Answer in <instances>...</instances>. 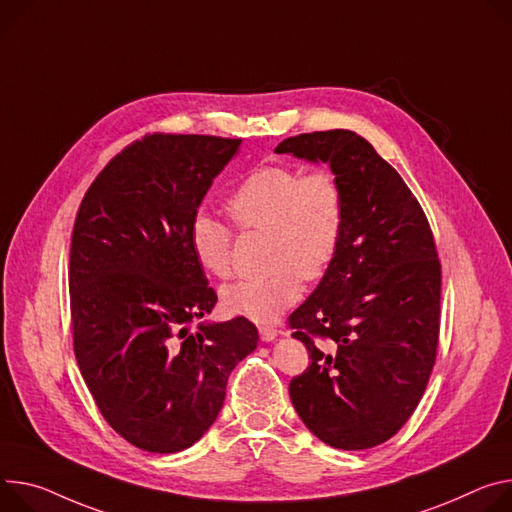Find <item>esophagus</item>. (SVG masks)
Returning a JSON list of instances; mask_svg holds the SVG:
<instances>
[{
    "instance_id": "obj_1",
    "label": "esophagus",
    "mask_w": 512,
    "mask_h": 512,
    "mask_svg": "<svg viewBox=\"0 0 512 512\" xmlns=\"http://www.w3.org/2000/svg\"><path fill=\"white\" fill-rule=\"evenodd\" d=\"M277 335H280V331H277L275 327H259V337H261V341H265V343L273 341Z\"/></svg>"
}]
</instances>
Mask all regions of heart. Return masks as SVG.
I'll return each instance as SVG.
<instances>
[{
	"label": "heart",
	"instance_id": "1",
	"mask_svg": "<svg viewBox=\"0 0 512 512\" xmlns=\"http://www.w3.org/2000/svg\"><path fill=\"white\" fill-rule=\"evenodd\" d=\"M228 212L243 230L269 235L267 267L261 280L222 290L228 312L271 322L298 302L302 280L314 282L333 265L345 228V192L331 171L273 163L251 169L228 196ZM190 245L200 265L226 280L232 273V230L206 210L190 220Z\"/></svg>",
	"mask_w": 512,
	"mask_h": 512
}]
</instances>
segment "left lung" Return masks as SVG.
<instances>
[{"label":"left lung","instance_id":"1","mask_svg":"<svg viewBox=\"0 0 512 512\" xmlns=\"http://www.w3.org/2000/svg\"><path fill=\"white\" fill-rule=\"evenodd\" d=\"M277 155L327 163L345 192L339 253L288 322L310 365L290 382L304 425L359 451L394 437L437 357L441 263L429 220L398 171L351 130L286 138Z\"/></svg>","mask_w":512,"mask_h":512}]
</instances>
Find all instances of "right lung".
I'll return each instance as SVG.
<instances>
[{
    "label": "right lung",
    "instance_id": "obj_1",
    "mask_svg": "<svg viewBox=\"0 0 512 512\" xmlns=\"http://www.w3.org/2000/svg\"><path fill=\"white\" fill-rule=\"evenodd\" d=\"M239 147L241 138L147 134L100 171L75 218V357L108 425L143 451L194 445L216 421L230 371L259 341L245 316L190 333L218 300L190 220Z\"/></svg>",
    "mask_w": 512,
    "mask_h": 512
}]
</instances>
